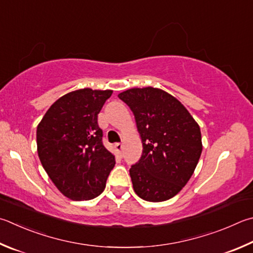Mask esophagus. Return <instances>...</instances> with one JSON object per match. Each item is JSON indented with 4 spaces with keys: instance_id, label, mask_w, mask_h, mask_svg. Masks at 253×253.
<instances>
[{
    "instance_id": "34e87169",
    "label": "esophagus",
    "mask_w": 253,
    "mask_h": 253,
    "mask_svg": "<svg viewBox=\"0 0 253 253\" xmlns=\"http://www.w3.org/2000/svg\"><path fill=\"white\" fill-rule=\"evenodd\" d=\"M115 149H116L118 153L122 154V150H123V144L121 142H117V144H115Z\"/></svg>"
}]
</instances>
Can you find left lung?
Masks as SVG:
<instances>
[{
  "label": "left lung",
  "instance_id": "8db88e82",
  "mask_svg": "<svg viewBox=\"0 0 253 253\" xmlns=\"http://www.w3.org/2000/svg\"><path fill=\"white\" fill-rule=\"evenodd\" d=\"M118 97L134 114L142 141L141 157L129 169L135 192L151 203L172 198L199 162V125L177 98L159 88H131Z\"/></svg>",
  "mask_w": 253,
  "mask_h": 253
}]
</instances>
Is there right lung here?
<instances>
[{
	"label": "right lung",
	"mask_w": 253,
	"mask_h": 253,
	"mask_svg": "<svg viewBox=\"0 0 253 253\" xmlns=\"http://www.w3.org/2000/svg\"><path fill=\"white\" fill-rule=\"evenodd\" d=\"M113 90L83 88L58 98L38 126L42 166L64 196L89 200L99 196L115 164L103 145L97 115Z\"/></svg>",
	"instance_id": "obj_1"
}]
</instances>
